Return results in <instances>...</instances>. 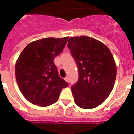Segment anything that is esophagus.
<instances>
[{
    "label": "esophagus",
    "instance_id": "esophagus-1",
    "mask_svg": "<svg viewBox=\"0 0 134 134\" xmlns=\"http://www.w3.org/2000/svg\"><path fill=\"white\" fill-rule=\"evenodd\" d=\"M65 81H67V82H69V78H68V77H65Z\"/></svg>",
    "mask_w": 134,
    "mask_h": 134
}]
</instances>
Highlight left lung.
<instances>
[{"label":"left lung","mask_w":134,"mask_h":134,"mask_svg":"<svg viewBox=\"0 0 134 134\" xmlns=\"http://www.w3.org/2000/svg\"><path fill=\"white\" fill-rule=\"evenodd\" d=\"M77 63L79 79L71 88L75 104L85 109L99 106L110 95L116 66L109 49L88 36L71 37L67 44Z\"/></svg>","instance_id":"obj_1"}]
</instances>
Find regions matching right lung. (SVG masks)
<instances>
[{
    "label": "right lung",
    "instance_id": "obj_1",
    "mask_svg": "<svg viewBox=\"0 0 134 134\" xmlns=\"http://www.w3.org/2000/svg\"><path fill=\"white\" fill-rule=\"evenodd\" d=\"M69 37L42 39L27 45L18 57L15 74L18 87L31 103L47 107L58 100L68 83L58 74L54 59L63 52Z\"/></svg>",
    "mask_w": 134,
    "mask_h": 134
}]
</instances>
